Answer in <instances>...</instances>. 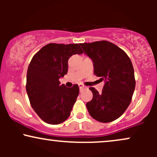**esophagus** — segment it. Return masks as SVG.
Returning <instances> with one entry per match:
<instances>
[{"mask_svg":"<svg viewBox=\"0 0 157 157\" xmlns=\"http://www.w3.org/2000/svg\"><path fill=\"white\" fill-rule=\"evenodd\" d=\"M79 88H80V90H82L85 88V86H83L82 84H79Z\"/></svg>","mask_w":157,"mask_h":157,"instance_id":"1","label":"esophagus"}]
</instances>
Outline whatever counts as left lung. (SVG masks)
<instances>
[{"instance_id": "8db88e82", "label": "left lung", "mask_w": 157, "mask_h": 157, "mask_svg": "<svg viewBox=\"0 0 157 157\" xmlns=\"http://www.w3.org/2000/svg\"><path fill=\"white\" fill-rule=\"evenodd\" d=\"M80 45L92 60L94 75L105 82L101 94L89 88L93 93L92 100L86 103L89 114L100 122H112L131 103L136 85L132 63L123 50L109 41Z\"/></svg>"}]
</instances>
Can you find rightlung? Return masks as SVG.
Listing matches in <instances>:
<instances>
[{
  "instance_id": "right-lung-1",
  "label": "right lung",
  "mask_w": 157,
  "mask_h": 157,
  "mask_svg": "<svg viewBox=\"0 0 157 157\" xmlns=\"http://www.w3.org/2000/svg\"><path fill=\"white\" fill-rule=\"evenodd\" d=\"M81 55L80 44L46 45L32 57L26 75V92L32 109L45 122L57 125L69 117L79 94L77 84L67 88L59 79L68 72V60Z\"/></svg>"
}]
</instances>
